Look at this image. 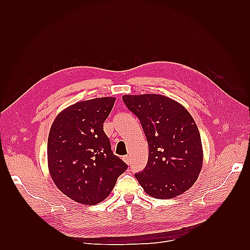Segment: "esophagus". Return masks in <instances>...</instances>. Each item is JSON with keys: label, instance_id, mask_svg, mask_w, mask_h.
Segmentation results:
<instances>
[{"label": "esophagus", "instance_id": "obj_1", "mask_svg": "<svg viewBox=\"0 0 250 250\" xmlns=\"http://www.w3.org/2000/svg\"><path fill=\"white\" fill-rule=\"evenodd\" d=\"M124 161L126 163V164H130V162H131V159H130V156H125L124 158Z\"/></svg>", "mask_w": 250, "mask_h": 250}]
</instances>
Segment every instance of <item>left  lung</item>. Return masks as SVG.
Listing matches in <instances>:
<instances>
[{
  "mask_svg": "<svg viewBox=\"0 0 250 250\" xmlns=\"http://www.w3.org/2000/svg\"><path fill=\"white\" fill-rule=\"evenodd\" d=\"M140 119L149 153L137 182L152 198L172 199L191 188L203 163L198 126L182 104L161 94L122 97Z\"/></svg>",
  "mask_w": 250,
  "mask_h": 250,
  "instance_id": "left-lung-1",
  "label": "left lung"
}]
</instances>
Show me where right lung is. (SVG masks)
<instances>
[{"instance_id":"obj_1","label":"right lung","mask_w":250,"mask_h":250,"mask_svg":"<svg viewBox=\"0 0 250 250\" xmlns=\"http://www.w3.org/2000/svg\"><path fill=\"white\" fill-rule=\"evenodd\" d=\"M116 99L68 106L52 122L47 145L50 176L62 193L86 205L104 201L128 166L115 156L103 124Z\"/></svg>"}]
</instances>
